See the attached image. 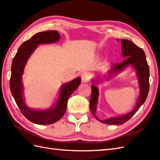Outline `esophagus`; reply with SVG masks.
I'll return each instance as SVG.
<instances>
[{
  "label": "esophagus",
  "mask_w": 160,
  "mask_h": 160,
  "mask_svg": "<svg viewBox=\"0 0 160 160\" xmlns=\"http://www.w3.org/2000/svg\"><path fill=\"white\" fill-rule=\"evenodd\" d=\"M91 79L90 75L88 73H85L82 75V77H81V81L83 83H88L89 80Z\"/></svg>",
  "instance_id": "1"
}]
</instances>
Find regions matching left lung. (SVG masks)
I'll return each instance as SVG.
<instances>
[{
	"mask_svg": "<svg viewBox=\"0 0 160 160\" xmlns=\"http://www.w3.org/2000/svg\"><path fill=\"white\" fill-rule=\"evenodd\" d=\"M121 42H122V56L126 58L122 63L112 65L111 69L108 71V74L109 75H112L119 73L126 66L132 64L137 72L141 92H140V96L137 103H136V107L129 113L119 117V118H108L102 121L98 119L96 116L98 90L96 86L92 85L91 88L92 92L90 100H89V108H90L93 116L98 121L107 124H111V125H121V124L128 122L137 112L140 107L142 106V104L145 102L149 90V67L147 64L145 53L143 49L138 48L133 42L129 40L122 39ZM93 82L95 83V81H93Z\"/></svg>",
	"mask_w": 160,
	"mask_h": 160,
	"instance_id": "left-lung-1",
	"label": "left lung"
}]
</instances>
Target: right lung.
Instances as JSON below:
<instances>
[{
  "instance_id": "obj_1",
  "label": "right lung",
  "mask_w": 160,
  "mask_h": 160,
  "mask_svg": "<svg viewBox=\"0 0 160 160\" xmlns=\"http://www.w3.org/2000/svg\"><path fill=\"white\" fill-rule=\"evenodd\" d=\"M58 31L51 30L37 33L29 40L23 42L13 59L10 78V89L18 107L26 119L39 125H48L59 121L67 110V102L70 96L81 83V78L63 85L60 93L59 99L55 107L44 111L30 109L24 103L22 96L23 86L22 75L27 60L38 44L51 43L60 39Z\"/></svg>"
}]
</instances>
